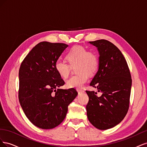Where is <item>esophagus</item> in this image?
<instances>
[{"label":"esophagus","mask_w":147,"mask_h":147,"mask_svg":"<svg viewBox=\"0 0 147 147\" xmlns=\"http://www.w3.org/2000/svg\"><path fill=\"white\" fill-rule=\"evenodd\" d=\"M77 91H78V94H80V93H83L84 92V91L82 90V89H77Z\"/></svg>","instance_id":"1"}]
</instances>
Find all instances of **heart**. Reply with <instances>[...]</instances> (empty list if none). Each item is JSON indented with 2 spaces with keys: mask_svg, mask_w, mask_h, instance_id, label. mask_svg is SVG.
<instances>
[{
  "mask_svg": "<svg viewBox=\"0 0 147 147\" xmlns=\"http://www.w3.org/2000/svg\"><path fill=\"white\" fill-rule=\"evenodd\" d=\"M66 59L69 64L58 60L55 63L57 73L63 78H67L70 74L71 66H76L78 72L66 83L68 88H80L85 84L89 78L88 74H92L96 72L99 66V58L97 53L93 51H87L82 46H75L70 49L66 55Z\"/></svg>",
  "mask_w": 147,
  "mask_h": 147,
  "instance_id": "b5f03b06",
  "label": "heart"
}]
</instances>
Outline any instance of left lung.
Listing matches in <instances>:
<instances>
[{"mask_svg": "<svg viewBox=\"0 0 147 147\" xmlns=\"http://www.w3.org/2000/svg\"><path fill=\"white\" fill-rule=\"evenodd\" d=\"M99 53V69L90 86L102 92L86 91L89 97L87 117L100 130L115 127L124 119L129 107L132 79L127 62L112 43L101 39L90 42Z\"/></svg>", "mask_w": 147, "mask_h": 147, "instance_id": "obj_1", "label": "left lung"}]
</instances>
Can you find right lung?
<instances>
[{
  "instance_id": "1",
  "label": "right lung",
  "mask_w": 147,
  "mask_h": 147,
  "mask_svg": "<svg viewBox=\"0 0 147 147\" xmlns=\"http://www.w3.org/2000/svg\"><path fill=\"white\" fill-rule=\"evenodd\" d=\"M67 47L62 43H39L20 66V105L29 121L43 129H53L63 122L69 105L78 95L74 88H59L65 82L57 73L55 63Z\"/></svg>"
}]
</instances>
